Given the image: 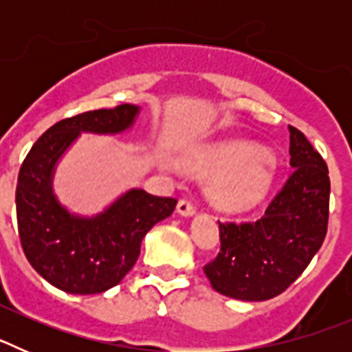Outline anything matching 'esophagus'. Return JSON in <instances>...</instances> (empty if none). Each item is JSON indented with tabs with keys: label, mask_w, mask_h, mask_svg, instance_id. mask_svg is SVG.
Instances as JSON below:
<instances>
[{
	"label": "esophagus",
	"mask_w": 352,
	"mask_h": 352,
	"mask_svg": "<svg viewBox=\"0 0 352 352\" xmlns=\"http://www.w3.org/2000/svg\"><path fill=\"white\" fill-rule=\"evenodd\" d=\"M176 210H178V213L182 214V217H192V214L195 213V206L188 201V199H182Z\"/></svg>",
	"instance_id": "obj_1"
}]
</instances>
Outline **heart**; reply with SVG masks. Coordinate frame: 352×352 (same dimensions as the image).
Here are the masks:
<instances>
[{
    "label": "heart",
    "instance_id": "heart-1",
    "mask_svg": "<svg viewBox=\"0 0 352 352\" xmlns=\"http://www.w3.org/2000/svg\"><path fill=\"white\" fill-rule=\"evenodd\" d=\"M263 157V149L254 144H226L203 151L188 162V167L214 176L208 188L214 206L247 211L263 203L273 185V169Z\"/></svg>",
    "mask_w": 352,
    "mask_h": 352
}]
</instances>
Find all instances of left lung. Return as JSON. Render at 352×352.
I'll return each instance as SVG.
<instances>
[{
    "instance_id": "1",
    "label": "left lung",
    "mask_w": 352,
    "mask_h": 352,
    "mask_svg": "<svg viewBox=\"0 0 352 352\" xmlns=\"http://www.w3.org/2000/svg\"><path fill=\"white\" fill-rule=\"evenodd\" d=\"M292 174L256 222L220 223V252L204 266L211 287L241 301L272 300L309 266L328 229L329 176L309 139L289 126Z\"/></svg>"
}]
</instances>
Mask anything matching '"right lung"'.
Here are the masks:
<instances>
[{
  "instance_id": "right-lung-1",
  "label": "right lung",
  "mask_w": 352,
  "mask_h": 352,
  "mask_svg": "<svg viewBox=\"0 0 352 352\" xmlns=\"http://www.w3.org/2000/svg\"><path fill=\"white\" fill-rule=\"evenodd\" d=\"M139 111L123 104L58 121L21 166L15 190L21 245L35 272L61 291L98 294L120 284L138 261L146 232L176 208V199L130 188L100 213L82 217L68 211L54 194L56 166L80 133L125 132Z\"/></svg>"
}]
</instances>
